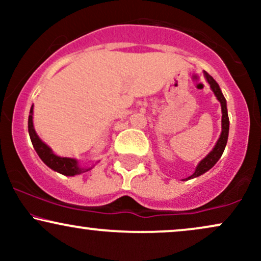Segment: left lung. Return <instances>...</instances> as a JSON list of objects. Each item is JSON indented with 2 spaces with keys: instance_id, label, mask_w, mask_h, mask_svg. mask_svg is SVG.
<instances>
[{
  "instance_id": "obj_1",
  "label": "left lung",
  "mask_w": 261,
  "mask_h": 261,
  "mask_svg": "<svg viewBox=\"0 0 261 261\" xmlns=\"http://www.w3.org/2000/svg\"><path fill=\"white\" fill-rule=\"evenodd\" d=\"M203 76H205L206 81H207V83L210 85V88L212 89V92H214L215 95H216L217 100L221 103V110H222V120H221V124H222V125H221V126H222V131H221L220 137H218L216 145H215V147L212 148V151L210 152V153L206 155L203 160L199 162V164H197L195 172H194L190 176H188L187 179H182V180H189V179L197 178V176L202 175L203 173H206L207 170L211 169L212 167H214L215 164L217 163L218 160H220L221 155H222L224 148H226L227 140H228L229 119H228V112H227L226 98L223 97L222 91H221L218 83L214 79H212V77L210 76V74L206 72V71H203Z\"/></svg>"
}]
</instances>
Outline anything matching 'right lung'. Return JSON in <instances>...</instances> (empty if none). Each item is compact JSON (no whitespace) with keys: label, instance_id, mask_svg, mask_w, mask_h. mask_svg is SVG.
<instances>
[{"label":"right lung","instance_id":"right-lung-1","mask_svg":"<svg viewBox=\"0 0 261 261\" xmlns=\"http://www.w3.org/2000/svg\"><path fill=\"white\" fill-rule=\"evenodd\" d=\"M33 107L31 108V112H29V118H28V131L29 136H31L33 147H34L35 151L40 160L46 164L49 168H51L55 172L60 173V174L66 175V176H73L82 174V173L88 172L91 170L95 164L89 167H81L79 161L76 158H70V157H61V155L55 154L53 152V149L46 145V143L43 142L40 140V137L38 136L37 131H35L34 125H33ZM99 162V161H98ZM97 163V162H95Z\"/></svg>","mask_w":261,"mask_h":261}]
</instances>
